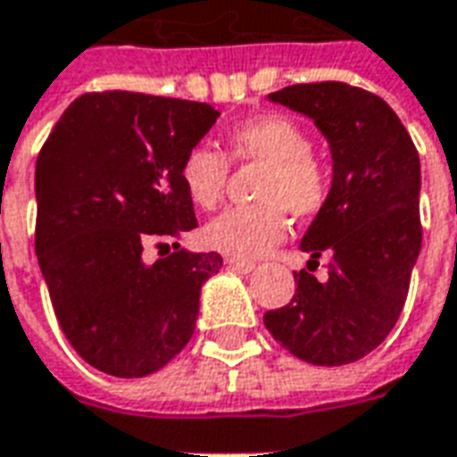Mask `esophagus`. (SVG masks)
<instances>
[{
	"instance_id": "obj_1",
	"label": "esophagus",
	"mask_w": 457,
	"mask_h": 457,
	"mask_svg": "<svg viewBox=\"0 0 457 457\" xmlns=\"http://www.w3.org/2000/svg\"><path fill=\"white\" fill-rule=\"evenodd\" d=\"M228 267L239 271V274H249V271H254V262H249V259H235L229 257L228 259Z\"/></svg>"
}]
</instances>
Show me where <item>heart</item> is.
Wrapping results in <instances>:
<instances>
[{"mask_svg":"<svg viewBox=\"0 0 457 457\" xmlns=\"http://www.w3.org/2000/svg\"><path fill=\"white\" fill-rule=\"evenodd\" d=\"M311 149V134L284 114L257 117L229 131V159L264 166L254 188L259 203L210 220L203 228L205 245L229 257H262L287 237V212L294 218L316 215L330 195V170ZM228 173V159L210 146H193L180 161V183L203 210L222 200Z\"/></svg>","mask_w":457,"mask_h":457,"instance_id":"obj_1","label":"heart"}]
</instances>
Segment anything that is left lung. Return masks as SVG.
I'll use <instances>...</instances> for the list:
<instances>
[{
	"instance_id": "obj_1",
	"label": "left lung",
	"mask_w": 457,
	"mask_h": 457,
	"mask_svg": "<svg viewBox=\"0 0 457 457\" xmlns=\"http://www.w3.org/2000/svg\"><path fill=\"white\" fill-rule=\"evenodd\" d=\"M269 100L313 120L330 144L333 186L301 239L308 269L330 257L328 278L294 271L296 294L264 326L303 362H357L396 326L421 252L419 151L392 107L362 87L288 85Z\"/></svg>"
}]
</instances>
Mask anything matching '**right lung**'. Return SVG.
Returning a JSON list of instances; mask_svg holds the SVG:
<instances>
[{
    "label": "right lung",
    "instance_id": "right-lung-1",
    "mask_svg": "<svg viewBox=\"0 0 457 457\" xmlns=\"http://www.w3.org/2000/svg\"><path fill=\"white\" fill-rule=\"evenodd\" d=\"M218 117L205 103L87 93L38 154V267L68 343L100 372L146 377L195 330L200 288L222 257L173 242L149 264L144 249L198 228L180 161Z\"/></svg>",
    "mask_w": 457,
    "mask_h": 457
}]
</instances>
